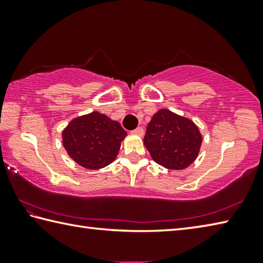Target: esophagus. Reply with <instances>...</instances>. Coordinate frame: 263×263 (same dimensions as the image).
Wrapping results in <instances>:
<instances>
[{
	"label": "esophagus",
	"instance_id": "34e87169",
	"mask_svg": "<svg viewBox=\"0 0 263 263\" xmlns=\"http://www.w3.org/2000/svg\"><path fill=\"white\" fill-rule=\"evenodd\" d=\"M132 133H135V135H137V136L142 137V136H144V128L139 126V127H137L136 130H133Z\"/></svg>",
	"mask_w": 263,
	"mask_h": 263
}]
</instances>
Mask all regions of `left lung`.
<instances>
[{"instance_id":"obj_1","label":"left lung","mask_w":263,"mask_h":263,"mask_svg":"<svg viewBox=\"0 0 263 263\" xmlns=\"http://www.w3.org/2000/svg\"><path fill=\"white\" fill-rule=\"evenodd\" d=\"M144 144L160 166L181 171L189 167L197 158L202 135L189 118L161 109L148 123Z\"/></svg>"}]
</instances>
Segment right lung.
<instances>
[{
	"instance_id": "add662e5",
	"label": "right lung",
	"mask_w": 263,
	"mask_h": 263,
	"mask_svg": "<svg viewBox=\"0 0 263 263\" xmlns=\"http://www.w3.org/2000/svg\"><path fill=\"white\" fill-rule=\"evenodd\" d=\"M126 136L118 122L94 111L74 118L66 126L62 144L75 162L94 171L114 161Z\"/></svg>"
}]
</instances>
